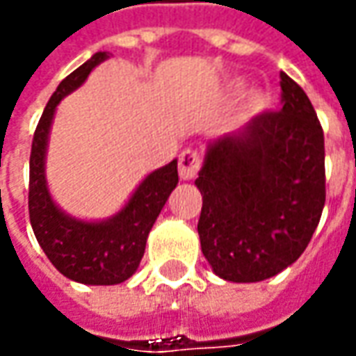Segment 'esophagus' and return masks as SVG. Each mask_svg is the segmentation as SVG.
Here are the masks:
<instances>
[{
  "label": "esophagus",
  "instance_id": "34e87169",
  "mask_svg": "<svg viewBox=\"0 0 356 356\" xmlns=\"http://www.w3.org/2000/svg\"><path fill=\"white\" fill-rule=\"evenodd\" d=\"M202 166V154L197 149H184L178 161V172L182 180H192Z\"/></svg>",
  "mask_w": 356,
  "mask_h": 356
}]
</instances>
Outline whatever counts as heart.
Returning a JSON list of instances; mask_svg holds the SVG:
<instances>
[{
  "mask_svg": "<svg viewBox=\"0 0 356 356\" xmlns=\"http://www.w3.org/2000/svg\"><path fill=\"white\" fill-rule=\"evenodd\" d=\"M264 104H266V99L259 92H252L248 100H246V108H248L250 112H259L264 108Z\"/></svg>",
  "mask_w": 356,
  "mask_h": 356,
  "instance_id": "b5f03b06",
  "label": "heart"
}]
</instances>
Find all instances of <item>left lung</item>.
<instances>
[{
	"label": "left lung",
	"mask_w": 356,
	"mask_h": 356,
	"mask_svg": "<svg viewBox=\"0 0 356 356\" xmlns=\"http://www.w3.org/2000/svg\"><path fill=\"white\" fill-rule=\"evenodd\" d=\"M279 85L283 108L217 139L195 180L203 256L232 283L264 281L295 264L325 203L322 124L298 83L281 71Z\"/></svg>",
	"instance_id": "1"
}]
</instances>
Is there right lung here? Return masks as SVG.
Returning a JSON list of instances; mask_svg holds the SVG:
<instances>
[{
  "label": "right lung",
  "mask_w": 356,
  "mask_h": 356,
  "mask_svg": "<svg viewBox=\"0 0 356 356\" xmlns=\"http://www.w3.org/2000/svg\"><path fill=\"white\" fill-rule=\"evenodd\" d=\"M106 58V51L95 54L58 85L44 108L31 149L29 217L34 236L61 275L85 285H118L136 273L147 236L178 184V163L172 161L149 174L126 207L104 222L71 219L51 202L44 178V154L56 106Z\"/></svg>",
  "instance_id": "obj_1"
}]
</instances>
